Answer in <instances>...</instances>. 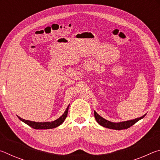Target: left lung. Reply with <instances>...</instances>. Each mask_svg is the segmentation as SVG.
I'll return each mask as SVG.
<instances>
[{"label":"left lung","mask_w":160,"mask_h":160,"mask_svg":"<svg viewBox=\"0 0 160 160\" xmlns=\"http://www.w3.org/2000/svg\"><path fill=\"white\" fill-rule=\"evenodd\" d=\"M94 117H95L96 121L98 122L99 124L100 125L105 127V128H108L110 129H114V130H123V129H126L132 126V125L138 122L140 119H142V118H144L145 116V114L144 116H142V117H140L138 118H135L133 119V120H131V121H123V122H120V123H113V122H111V121H109L104 119V118H102L100 116L98 113H97L95 111H94Z\"/></svg>","instance_id":"obj_1"}]
</instances>
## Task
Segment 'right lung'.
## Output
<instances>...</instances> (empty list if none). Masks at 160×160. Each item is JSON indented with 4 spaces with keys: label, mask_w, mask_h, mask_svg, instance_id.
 Returning a JSON list of instances; mask_svg holds the SVG:
<instances>
[{
    "label": "right lung",
    "mask_w": 160,
    "mask_h": 160,
    "mask_svg": "<svg viewBox=\"0 0 160 160\" xmlns=\"http://www.w3.org/2000/svg\"><path fill=\"white\" fill-rule=\"evenodd\" d=\"M68 107L69 105L68 106L66 110L65 111V112L63 115H62L60 118L56 119L54 121H51V122H34V121H30L28 120H25V119L21 118L20 116H18V118L20 119L22 121H23L24 123L28 124V126L34 129H51V128H54L60 126L61 124L63 123L65 119L67 117L68 115Z\"/></svg>",
    "instance_id": "1"
}]
</instances>
